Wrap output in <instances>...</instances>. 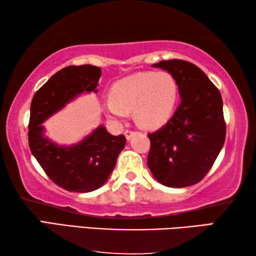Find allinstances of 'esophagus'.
<instances>
[{"label":"esophagus","mask_w":256,"mask_h":256,"mask_svg":"<svg viewBox=\"0 0 256 256\" xmlns=\"http://www.w3.org/2000/svg\"><path fill=\"white\" fill-rule=\"evenodd\" d=\"M134 133H136V132H134V131H132V130H126V131H125L124 132V134H125V138H128V140H130V138H132V136H133V134Z\"/></svg>","instance_id":"1"}]
</instances>
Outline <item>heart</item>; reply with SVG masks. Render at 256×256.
<instances>
[{
  "instance_id": "heart-1",
  "label": "heart",
  "mask_w": 256,
  "mask_h": 256,
  "mask_svg": "<svg viewBox=\"0 0 256 256\" xmlns=\"http://www.w3.org/2000/svg\"><path fill=\"white\" fill-rule=\"evenodd\" d=\"M178 102V86L168 72H136L112 86L104 110L112 120H122L133 110L136 122L144 128H158L170 120Z\"/></svg>"
}]
</instances>
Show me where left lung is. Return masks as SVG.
Listing matches in <instances>:
<instances>
[{
    "label": "left lung",
    "mask_w": 256,
    "mask_h": 256,
    "mask_svg": "<svg viewBox=\"0 0 256 256\" xmlns=\"http://www.w3.org/2000/svg\"><path fill=\"white\" fill-rule=\"evenodd\" d=\"M152 66L175 78L182 100L172 118L148 134V167L168 188L194 185L211 170L224 144L222 94L206 73L188 60H162Z\"/></svg>",
    "instance_id": "obj_1"
}]
</instances>
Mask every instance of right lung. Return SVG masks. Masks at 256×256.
Wrapping results in <instances>:
<instances>
[{
	"label": "right lung",
	"mask_w": 256,
	"mask_h": 256,
	"mask_svg": "<svg viewBox=\"0 0 256 256\" xmlns=\"http://www.w3.org/2000/svg\"><path fill=\"white\" fill-rule=\"evenodd\" d=\"M102 68L66 66L56 72L34 94L30 106V151L47 176L68 192L86 193L106 183L126 144L123 134L112 136L104 125L72 146H60L45 136L46 120L81 94H96Z\"/></svg>",
	"instance_id": "1"
}]
</instances>
